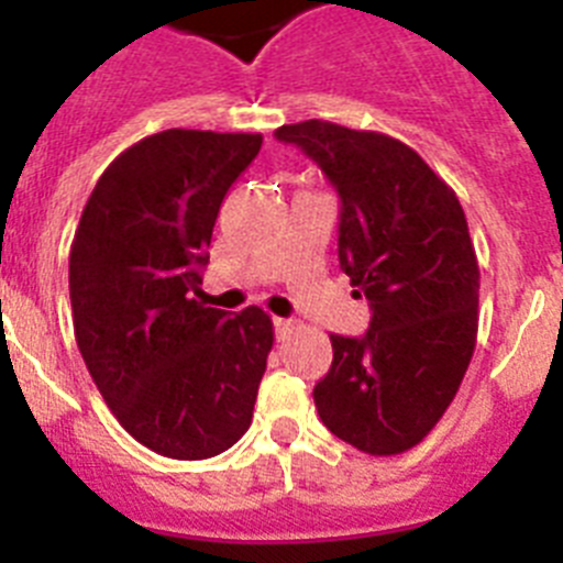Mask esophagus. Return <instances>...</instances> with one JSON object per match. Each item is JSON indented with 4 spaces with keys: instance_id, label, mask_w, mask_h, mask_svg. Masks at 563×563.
<instances>
[{
    "instance_id": "1",
    "label": "esophagus",
    "mask_w": 563,
    "mask_h": 563,
    "mask_svg": "<svg viewBox=\"0 0 563 563\" xmlns=\"http://www.w3.org/2000/svg\"><path fill=\"white\" fill-rule=\"evenodd\" d=\"M273 327H276V338L278 341H285L292 330V321L290 318H273Z\"/></svg>"
}]
</instances>
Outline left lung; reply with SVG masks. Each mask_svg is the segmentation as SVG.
Masks as SVG:
<instances>
[{"mask_svg":"<svg viewBox=\"0 0 563 563\" xmlns=\"http://www.w3.org/2000/svg\"><path fill=\"white\" fill-rule=\"evenodd\" d=\"M341 197L338 262L369 298L363 338L330 335L312 389L327 429L357 451L420 445L456 397L479 330V262L454 188L415 148L330 121L278 126Z\"/></svg>","mask_w":563,"mask_h":563,"instance_id":"1","label":"left lung"}]
</instances>
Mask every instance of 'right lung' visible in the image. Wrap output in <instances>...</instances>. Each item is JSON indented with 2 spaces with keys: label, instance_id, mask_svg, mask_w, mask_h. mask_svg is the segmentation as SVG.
Returning <instances> with one entry per match:
<instances>
[{
  "label": "right lung",
  "instance_id": "obj_1",
  "mask_svg": "<svg viewBox=\"0 0 563 563\" xmlns=\"http://www.w3.org/2000/svg\"><path fill=\"white\" fill-rule=\"evenodd\" d=\"M262 134L166 129L101 174L69 247L73 327L98 391L134 440L208 460L251 429L273 350L262 307L236 316L200 290L213 222Z\"/></svg>",
  "mask_w": 563,
  "mask_h": 563
}]
</instances>
